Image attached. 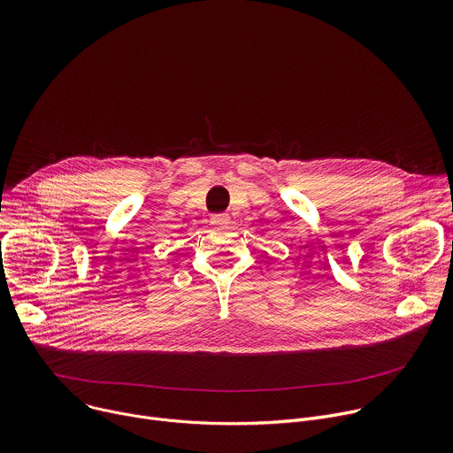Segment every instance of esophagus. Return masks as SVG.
<instances>
[{
    "label": "esophagus",
    "instance_id": "obj_1",
    "mask_svg": "<svg viewBox=\"0 0 453 453\" xmlns=\"http://www.w3.org/2000/svg\"><path fill=\"white\" fill-rule=\"evenodd\" d=\"M211 222H213L215 226H226V224L229 222V217H227L226 213H215V215L211 217Z\"/></svg>",
    "mask_w": 453,
    "mask_h": 453
}]
</instances>
